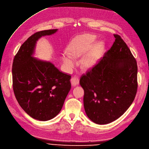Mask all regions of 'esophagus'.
<instances>
[{"instance_id": "34e87169", "label": "esophagus", "mask_w": 149, "mask_h": 149, "mask_svg": "<svg viewBox=\"0 0 149 149\" xmlns=\"http://www.w3.org/2000/svg\"><path fill=\"white\" fill-rule=\"evenodd\" d=\"M70 82H71V84H72V85L73 86H75L77 85H78L79 84V79L78 77H72V79H71L70 80Z\"/></svg>"}]
</instances>
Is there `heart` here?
Segmentation results:
<instances>
[{"mask_svg":"<svg viewBox=\"0 0 149 149\" xmlns=\"http://www.w3.org/2000/svg\"><path fill=\"white\" fill-rule=\"evenodd\" d=\"M95 38L91 35H82L77 36L70 42L68 47V53L62 55V60L66 68L70 70L75 66L74 57H79L86 53L93 47ZM104 44L98 42L95 47L88 52L82 60V64L85 68H91L97 63L102 56Z\"/></svg>","mask_w":149,"mask_h":149,"instance_id":"b5f03b06","label":"heart"}]
</instances>
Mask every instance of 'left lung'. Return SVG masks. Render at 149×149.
Returning <instances> with one entry per match:
<instances>
[{"instance_id":"left-lung-1","label":"left lung","mask_w":149,"mask_h":149,"mask_svg":"<svg viewBox=\"0 0 149 149\" xmlns=\"http://www.w3.org/2000/svg\"><path fill=\"white\" fill-rule=\"evenodd\" d=\"M114 36L110 49L80 80L86 114L97 124H109L120 118L137 92L136 61L121 37Z\"/></svg>"}]
</instances>
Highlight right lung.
Returning <instances> with one entry per match:
<instances>
[{
  "mask_svg": "<svg viewBox=\"0 0 149 149\" xmlns=\"http://www.w3.org/2000/svg\"><path fill=\"white\" fill-rule=\"evenodd\" d=\"M58 29L38 31L25 41L13 63V87L16 100L32 118L46 121L58 114L71 88L70 75L50 61L33 56L38 40Z\"/></svg>",
  "mask_w": 149,
  "mask_h": 149,
  "instance_id": "obj_1",
  "label": "right lung"
}]
</instances>
